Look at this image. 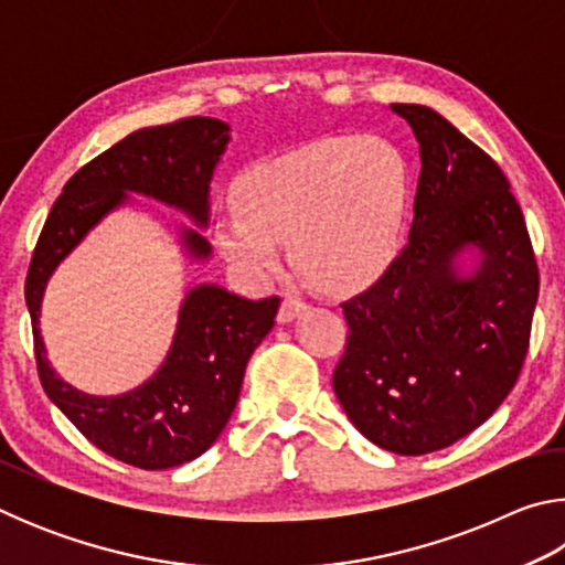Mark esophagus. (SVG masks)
I'll return each mask as SVG.
<instances>
[{
    "label": "esophagus",
    "mask_w": 565,
    "mask_h": 565,
    "mask_svg": "<svg viewBox=\"0 0 565 565\" xmlns=\"http://www.w3.org/2000/svg\"><path fill=\"white\" fill-rule=\"evenodd\" d=\"M306 309V301L296 299V296H284V301L279 306V321L281 323H289L294 321L299 313Z\"/></svg>",
    "instance_id": "obj_1"
}]
</instances>
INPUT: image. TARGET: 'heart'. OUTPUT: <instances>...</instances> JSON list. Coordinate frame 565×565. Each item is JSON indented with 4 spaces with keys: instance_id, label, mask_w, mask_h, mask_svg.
I'll list each match as a JSON object with an SVG mask.
<instances>
[{
    "instance_id": "b5f03b06",
    "label": "heart",
    "mask_w": 565,
    "mask_h": 565,
    "mask_svg": "<svg viewBox=\"0 0 565 565\" xmlns=\"http://www.w3.org/2000/svg\"><path fill=\"white\" fill-rule=\"evenodd\" d=\"M238 202L214 218V246L242 279L281 266V242L306 279L327 291L374 284L398 256L411 174L401 151L376 137L311 141L244 171Z\"/></svg>"
}]
</instances>
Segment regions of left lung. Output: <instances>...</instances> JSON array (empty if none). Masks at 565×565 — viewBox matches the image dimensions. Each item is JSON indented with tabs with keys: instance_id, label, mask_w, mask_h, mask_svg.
Listing matches in <instances>:
<instances>
[{
	"instance_id": "left-lung-1",
	"label": "left lung",
	"mask_w": 565,
	"mask_h": 565,
	"mask_svg": "<svg viewBox=\"0 0 565 565\" xmlns=\"http://www.w3.org/2000/svg\"><path fill=\"white\" fill-rule=\"evenodd\" d=\"M416 134L414 224L394 264L347 303L333 391L379 448L424 456L483 424L519 381L539 301L529 228L501 167L441 114L391 104ZM466 247L477 269L455 266Z\"/></svg>"
}]
</instances>
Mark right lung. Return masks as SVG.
I'll use <instances>...</instances> for the list:
<instances>
[{"instance_id": "obj_1", "label": "right lung", "mask_w": 565, "mask_h": 565, "mask_svg": "<svg viewBox=\"0 0 565 565\" xmlns=\"http://www.w3.org/2000/svg\"><path fill=\"white\" fill-rule=\"evenodd\" d=\"M228 145V124L189 117L147 127L94 157L66 181L46 216L26 271L24 299L32 317L40 381L62 414L117 461L161 471L194 461L232 418L246 363L274 327L279 296L248 301L222 286H196L181 303L164 363L139 388L121 396H89L54 374L40 333L46 281L72 248L111 209L137 191L209 224V181ZM184 248L206 259V238L184 228Z\"/></svg>"}]
</instances>
